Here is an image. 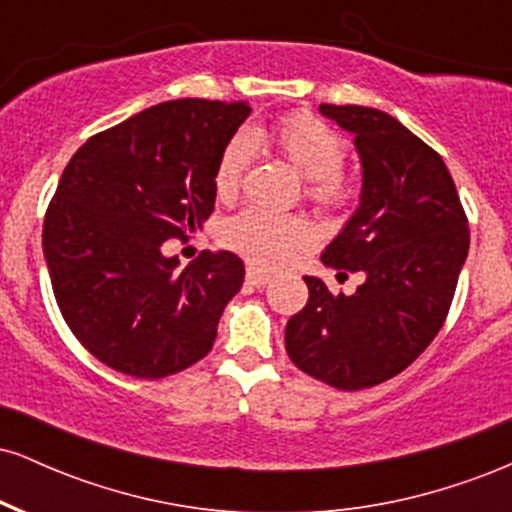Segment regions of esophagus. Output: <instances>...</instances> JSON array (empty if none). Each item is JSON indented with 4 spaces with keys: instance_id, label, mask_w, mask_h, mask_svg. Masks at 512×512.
Segmentation results:
<instances>
[{
    "instance_id": "1",
    "label": "esophagus",
    "mask_w": 512,
    "mask_h": 512,
    "mask_svg": "<svg viewBox=\"0 0 512 512\" xmlns=\"http://www.w3.org/2000/svg\"><path fill=\"white\" fill-rule=\"evenodd\" d=\"M245 279H248V284L257 286V289H262V286H267L269 281H272V276L267 272H262V269L257 267H248V272H245Z\"/></svg>"
}]
</instances>
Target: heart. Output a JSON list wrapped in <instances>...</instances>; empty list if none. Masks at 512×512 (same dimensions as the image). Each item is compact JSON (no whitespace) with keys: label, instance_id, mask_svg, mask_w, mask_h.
Segmentation results:
<instances>
[{"label":"heart","instance_id":"obj_1","mask_svg":"<svg viewBox=\"0 0 512 512\" xmlns=\"http://www.w3.org/2000/svg\"><path fill=\"white\" fill-rule=\"evenodd\" d=\"M269 142L293 168L308 178L305 195L327 209H342L354 197V182L342 168L346 142L337 129L320 117L296 113L276 122L267 132H238L221 149L214 168V190L219 199H233L250 166L252 142ZM221 243L260 267H281L315 243L313 223L296 214H272L243 209L223 221Z\"/></svg>","mask_w":512,"mask_h":512}]
</instances>
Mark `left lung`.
I'll list each match as a JSON object with an SVG mask.
<instances>
[{
    "label": "left lung",
    "mask_w": 512,
    "mask_h": 512,
    "mask_svg": "<svg viewBox=\"0 0 512 512\" xmlns=\"http://www.w3.org/2000/svg\"><path fill=\"white\" fill-rule=\"evenodd\" d=\"M320 113L354 134L363 168L361 204L320 260L366 281L344 296L303 276L310 296L286 325V351L310 378L354 392L395 378L436 339L469 228L443 158L402 122L363 105Z\"/></svg>",
    "instance_id": "left-lung-1"
}]
</instances>
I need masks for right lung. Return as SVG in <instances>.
<instances>
[{
	"mask_svg": "<svg viewBox=\"0 0 512 512\" xmlns=\"http://www.w3.org/2000/svg\"><path fill=\"white\" fill-rule=\"evenodd\" d=\"M250 105L180 98L93 134L64 168L43 223L57 305L98 361L158 380L211 351L245 279L233 252L178 269L161 245L214 211V168Z\"/></svg>",
	"mask_w": 512,
	"mask_h": 512,
	"instance_id": "add662e5",
	"label": "right lung"
}]
</instances>
